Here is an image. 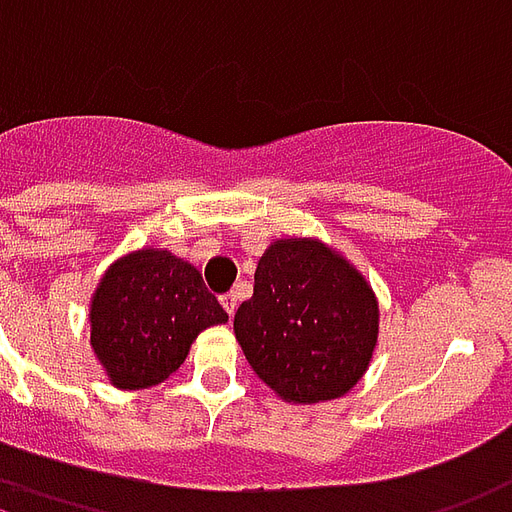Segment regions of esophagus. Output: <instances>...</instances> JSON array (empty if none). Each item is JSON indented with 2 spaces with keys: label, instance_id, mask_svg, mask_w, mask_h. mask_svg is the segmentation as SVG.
I'll list each match as a JSON object with an SVG mask.
<instances>
[{
  "label": "esophagus",
  "instance_id": "esophagus-1",
  "mask_svg": "<svg viewBox=\"0 0 512 512\" xmlns=\"http://www.w3.org/2000/svg\"><path fill=\"white\" fill-rule=\"evenodd\" d=\"M219 301H222V306H225V312L230 314V317L236 314V309H238V295L236 293H225L222 298H219Z\"/></svg>",
  "mask_w": 512,
  "mask_h": 512
}]
</instances>
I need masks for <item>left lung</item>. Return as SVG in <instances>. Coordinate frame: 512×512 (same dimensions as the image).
<instances>
[{"label": "left lung", "mask_w": 512, "mask_h": 512, "mask_svg": "<svg viewBox=\"0 0 512 512\" xmlns=\"http://www.w3.org/2000/svg\"><path fill=\"white\" fill-rule=\"evenodd\" d=\"M236 342L287 404L342 399L372 363L380 304L366 276L320 238L287 236L257 260L255 293L238 306Z\"/></svg>", "instance_id": "left-lung-1"}]
</instances>
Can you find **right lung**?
I'll use <instances>...</instances> for the list:
<instances>
[{
  "label": "right lung",
  "mask_w": 512,
  "mask_h": 512,
  "mask_svg": "<svg viewBox=\"0 0 512 512\" xmlns=\"http://www.w3.org/2000/svg\"><path fill=\"white\" fill-rule=\"evenodd\" d=\"M227 312L189 260L143 246L113 260L89 301V344L119 391L154 388L187 361L200 331Z\"/></svg>",
  "instance_id": "1"
}]
</instances>
